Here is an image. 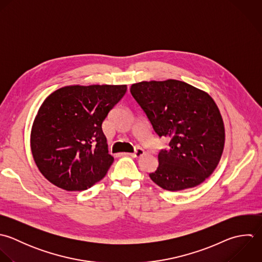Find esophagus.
I'll list each match as a JSON object with an SVG mask.
<instances>
[{"label": "esophagus", "mask_w": 262, "mask_h": 262, "mask_svg": "<svg viewBox=\"0 0 262 262\" xmlns=\"http://www.w3.org/2000/svg\"><path fill=\"white\" fill-rule=\"evenodd\" d=\"M144 150L143 149H141V148H138L135 152H133V153H129L128 155H130L132 157H135V158H139V157H141V156H143L144 155Z\"/></svg>", "instance_id": "esophagus-1"}]
</instances>
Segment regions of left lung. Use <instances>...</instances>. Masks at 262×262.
<instances>
[{"instance_id": "1", "label": "left lung", "mask_w": 262, "mask_h": 262, "mask_svg": "<svg viewBox=\"0 0 262 262\" xmlns=\"http://www.w3.org/2000/svg\"><path fill=\"white\" fill-rule=\"evenodd\" d=\"M130 93L155 133L170 140L168 149L158 154L151 180L171 192L202 184L219 165L225 148V123L214 100L177 79L137 82Z\"/></svg>"}]
</instances>
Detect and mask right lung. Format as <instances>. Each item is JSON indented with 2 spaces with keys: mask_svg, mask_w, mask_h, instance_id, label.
Segmentation results:
<instances>
[{
  "mask_svg": "<svg viewBox=\"0 0 262 262\" xmlns=\"http://www.w3.org/2000/svg\"><path fill=\"white\" fill-rule=\"evenodd\" d=\"M126 84H72L50 94L34 117L30 149L40 173L66 191L101 181L114 161L102 123Z\"/></svg>",
  "mask_w": 262,
  "mask_h": 262,
  "instance_id": "obj_1",
  "label": "right lung"
}]
</instances>
